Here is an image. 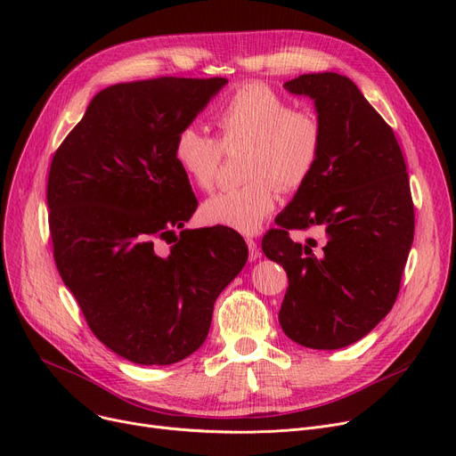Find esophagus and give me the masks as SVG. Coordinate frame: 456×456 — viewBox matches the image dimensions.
I'll list each match as a JSON object with an SVG mask.
<instances>
[{
    "label": "esophagus",
    "instance_id": "34e87169",
    "mask_svg": "<svg viewBox=\"0 0 456 456\" xmlns=\"http://www.w3.org/2000/svg\"><path fill=\"white\" fill-rule=\"evenodd\" d=\"M246 244H248V249H249V260H256L260 258V251H258V246H256V240L251 236L246 238Z\"/></svg>",
    "mask_w": 456,
    "mask_h": 456
}]
</instances>
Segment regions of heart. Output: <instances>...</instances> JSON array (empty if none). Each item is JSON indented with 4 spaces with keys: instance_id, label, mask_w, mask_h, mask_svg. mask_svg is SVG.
<instances>
[{
    "instance_id": "obj_1",
    "label": "heart",
    "mask_w": 456,
    "mask_h": 456,
    "mask_svg": "<svg viewBox=\"0 0 456 456\" xmlns=\"http://www.w3.org/2000/svg\"><path fill=\"white\" fill-rule=\"evenodd\" d=\"M212 124L218 140L194 126L174 138V160L201 191L214 188L224 150L246 143L242 186L222 190L205 201V222L240 232H256L279 201V184L296 190L308 181L323 148V126L313 109L290 107L262 83H248L216 107Z\"/></svg>"
}]
</instances>
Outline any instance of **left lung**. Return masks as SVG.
<instances>
[{
	"label": "left lung",
	"mask_w": 456,
	"mask_h": 456,
	"mask_svg": "<svg viewBox=\"0 0 456 456\" xmlns=\"http://www.w3.org/2000/svg\"><path fill=\"white\" fill-rule=\"evenodd\" d=\"M284 88L314 100L323 148L262 251L289 275L279 310L286 337L340 349L364 338L397 299L414 240L409 174L392 127L349 77L305 74ZM313 226L324 232L322 248L289 238Z\"/></svg>",
	"instance_id": "left-lung-1"
}]
</instances>
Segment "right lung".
Returning <instances> with one entry per match:
<instances>
[{
    "label": "right lung",
    "mask_w": 456,
    "mask_h": 456,
    "mask_svg": "<svg viewBox=\"0 0 456 456\" xmlns=\"http://www.w3.org/2000/svg\"><path fill=\"white\" fill-rule=\"evenodd\" d=\"M225 83L112 85L94 95L50 166L57 270L94 337L134 364L167 366L198 351L216 297L248 260L229 227L183 229L198 200L174 160L175 134ZM159 241L173 244L166 256Z\"/></svg>",
    "instance_id": "right-lung-1"
}]
</instances>
